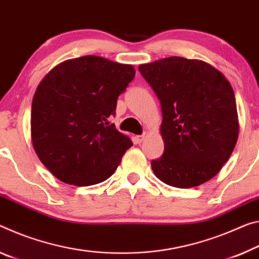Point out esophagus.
Here are the masks:
<instances>
[{"instance_id": "34e87169", "label": "esophagus", "mask_w": 259, "mask_h": 259, "mask_svg": "<svg viewBox=\"0 0 259 259\" xmlns=\"http://www.w3.org/2000/svg\"><path fill=\"white\" fill-rule=\"evenodd\" d=\"M146 136H147V133H144L143 135H139V136L135 137V139H136V142L138 143V144H141V143H142L143 141H144Z\"/></svg>"}]
</instances>
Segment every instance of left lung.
<instances>
[{"mask_svg": "<svg viewBox=\"0 0 259 259\" xmlns=\"http://www.w3.org/2000/svg\"><path fill=\"white\" fill-rule=\"evenodd\" d=\"M138 69L161 104L165 150L151 161L155 176L182 189L211 180L227 162L239 136L231 83L211 64L179 56Z\"/></svg>", "mask_w": 259, "mask_h": 259, "instance_id": "obj_1", "label": "left lung"}]
</instances>
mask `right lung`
<instances>
[{"label":"right lung","instance_id":"obj_1","mask_svg":"<svg viewBox=\"0 0 259 259\" xmlns=\"http://www.w3.org/2000/svg\"><path fill=\"white\" fill-rule=\"evenodd\" d=\"M135 73L130 64L88 55L64 61L40 81L32 101V144L60 181L104 182L133 146L108 118Z\"/></svg>","mask_w":259,"mask_h":259}]
</instances>
